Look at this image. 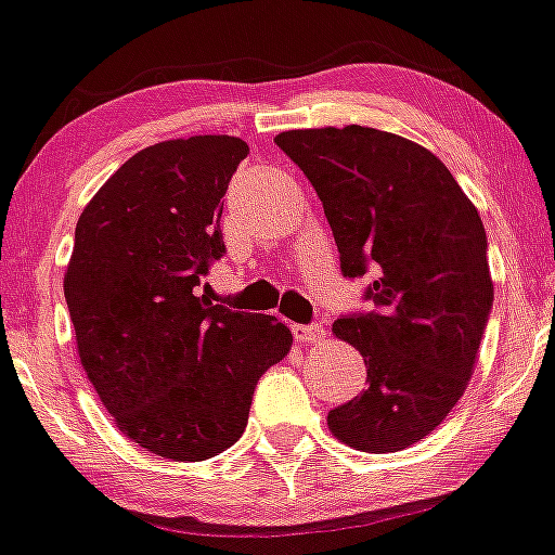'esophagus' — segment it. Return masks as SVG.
Wrapping results in <instances>:
<instances>
[{
	"mask_svg": "<svg viewBox=\"0 0 555 555\" xmlns=\"http://www.w3.org/2000/svg\"><path fill=\"white\" fill-rule=\"evenodd\" d=\"M294 337L299 343H321L326 337L324 324H297L294 326Z\"/></svg>",
	"mask_w": 555,
	"mask_h": 555,
	"instance_id": "obj_1",
	"label": "esophagus"
}]
</instances>
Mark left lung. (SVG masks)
Returning <instances> with one entry per match:
<instances>
[{
	"mask_svg": "<svg viewBox=\"0 0 555 555\" xmlns=\"http://www.w3.org/2000/svg\"><path fill=\"white\" fill-rule=\"evenodd\" d=\"M324 204L346 278L373 272L371 313L332 324L365 357L367 389L326 416L343 444L398 452L447 420L474 373L493 308L488 236L450 168L376 128L274 139Z\"/></svg>",
	"mask_w": 555,
	"mask_h": 555,
	"instance_id": "1",
	"label": "left lung"
}]
</instances>
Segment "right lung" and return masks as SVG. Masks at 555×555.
Segmentation results:
<instances>
[{
    "label": "right lung",
    "instance_id": "right-lung-1",
    "mask_svg": "<svg viewBox=\"0 0 555 555\" xmlns=\"http://www.w3.org/2000/svg\"><path fill=\"white\" fill-rule=\"evenodd\" d=\"M234 135L135 152L76 225L65 299L78 357L116 427L168 461H207L245 433L253 392L292 348L274 315L198 294L225 253L220 215L247 157Z\"/></svg>",
    "mask_w": 555,
    "mask_h": 555
}]
</instances>
